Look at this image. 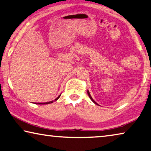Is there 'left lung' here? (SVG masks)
Instances as JSON below:
<instances>
[{"label":"left lung","instance_id":"8db88e82","mask_svg":"<svg viewBox=\"0 0 151 151\" xmlns=\"http://www.w3.org/2000/svg\"><path fill=\"white\" fill-rule=\"evenodd\" d=\"M87 93H88V97H90V99H91V101L93 102V103H94V104H97V103L96 102H95V101H94V100H93V98L91 97V95H90V93H89V92H88V91H87Z\"/></svg>","mask_w":151,"mask_h":151}]
</instances>
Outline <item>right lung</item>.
I'll return each instance as SVG.
<instances>
[{"mask_svg": "<svg viewBox=\"0 0 151 151\" xmlns=\"http://www.w3.org/2000/svg\"><path fill=\"white\" fill-rule=\"evenodd\" d=\"M60 95H59V96L58 97H57V98H56V99H55V100H54V101H56V100L57 99H58V98L60 97ZM54 102V101H49V102H46V103H35V104H52V103H53Z\"/></svg>", "mask_w": 151, "mask_h": 151, "instance_id": "1", "label": "right lung"}]
</instances>
